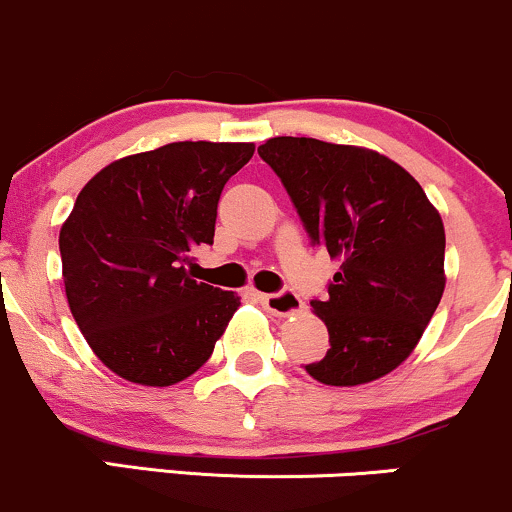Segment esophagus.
Wrapping results in <instances>:
<instances>
[{
    "label": "esophagus",
    "instance_id": "obj_1",
    "mask_svg": "<svg viewBox=\"0 0 512 512\" xmlns=\"http://www.w3.org/2000/svg\"><path fill=\"white\" fill-rule=\"evenodd\" d=\"M258 300H261L263 307L271 314H275V317H290V314L300 312L302 309L300 295L292 290H280L273 292V295H258Z\"/></svg>",
    "mask_w": 512,
    "mask_h": 512
}]
</instances>
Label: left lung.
Here are the masks:
<instances>
[{"label":"left lung","instance_id":"1","mask_svg":"<svg viewBox=\"0 0 512 512\" xmlns=\"http://www.w3.org/2000/svg\"><path fill=\"white\" fill-rule=\"evenodd\" d=\"M258 154L283 181L312 244L341 271L314 314L331 348L304 370L358 387L396 370L421 341L445 292V227L404 166L375 149L271 137Z\"/></svg>","mask_w":512,"mask_h":512}]
</instances>
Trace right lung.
<instances>
[{
    "label": "right lung",
    "instance_id": "add662e5",
    "mask_svg": "<svg viewBox=\"0 0 512 512\" xmlns=\"http://www.w3.org/2000/svg\"><path fill=\"white\" fill-rule=\"evenodd\" d=\"M254 142H171L103 166L60 229L62 280L79 331L108 370L171 387L200 370L239 309L237 292L188 275L215 239L225 183Z\"/></svg>",
    "mask_w": 512,
    "mask_h": 512
}]
</instances>
